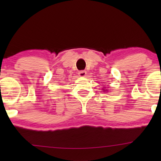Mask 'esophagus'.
I'll return each instance as SVG.
<instances>
[{
	"label": "esophagus",
	"instance_id": "esophagus-1",
	"mask_svg": "<svg viewBox=\"0 0 161 161\" xmlns=\"http://www.w3.org/2000/svg\"><path fill=\"white\" fill-rule=\"evenodd\" d=\"M78 75L83 78V77H85L86 75V70H82V71H80L78 72Z\"/></svg>",
	"mask_w": 161,
	"mask_h": 161
}]
</instances>
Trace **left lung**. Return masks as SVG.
<instances>
[{
  "label": "left lung",
  "mask_w": 161,
  "mask_h": 161,
  "mask_svg": "<svg viewBox=\"0 0 161 161\" xmlns=\"http://www.w3.org/2000/svg\"><path fill=\"white\" fill-rule=\"evenodd\" d=\"M104 88H105V89H108V87H105V86H104ZM103 90H108V89H103Z\"/></svg>",
  "instance_id": "obj_1"
}]
</instances>
